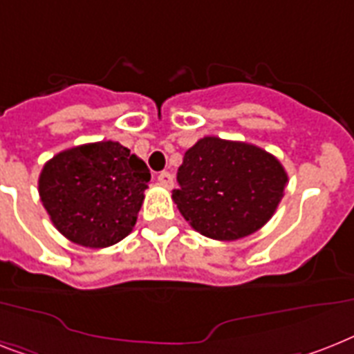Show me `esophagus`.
Wrapping results in <instances>:
<instances>
[{
	"mask_svg": "<svg viewBox=\"0 0 354 354\" xmlns=\"http://www.w3.org/2000/svg\"><path fill=\"white\" fill-rule=\"evenodd\" d=\"M158 183L162 187H167V189H171L172 187V174L167 171H162L160 174H158Z\"/></svg>",
	"mask_w": 354,
	"mask_h": 354,
	"instance_id": "34e87169",
	"label": "esophagus"
}]
</instances>
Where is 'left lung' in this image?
Here are the masks:
<instances>
[{
  "label": "left lung",
  "instance_id": "1",
  "mask_svg": "<svg viewBox=\"0 0 354 354\" xmlns=\"http://www.w3.org/2000/svg\"><path fill=\"white\" fill-rule=\"evenodd\" d=\"M172 200L194 231L231 242L266 225L287 185V172L263 149L216 136L198 140L178 169Z\"/></svg>",
  "mask_w": 354,
  "mask_h": 354
}]
</instances>
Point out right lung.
<instances>
[{"instance_id":"obj_1","label":"right lung","mask_w":354,"mask_h":354,"mask_svg":"<svg viewBox=\"0 0 354 354\" xmlns=\"http://www.w3.org/2000/svg\"><path fill=\"white\" fill-rule=\"evenodd\" d=\"M149 180L145 162L109 140L57 152L43 165L37 189L63 236L103 249L132 231Z\"/></svg>"}]
</instances>
